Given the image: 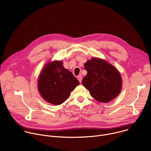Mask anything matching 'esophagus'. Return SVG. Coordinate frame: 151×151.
<instances>
[{
  "mask_svg": "<svg viewBox=\"0 0 151 151\" xmlns=\"http://www.w3.org/2000/svg\"><path fill=\"white\" fill-rule=\"evenodd\" d=\"M82 78L81 75H79V76H78V81H79L80 83H81V82H82Z\"/></svg>",
  "mask_w": 151,
  "mask_h": 151,
  "instance_id": "34e87169",
  "label": "esophagus"
}]
</instances>
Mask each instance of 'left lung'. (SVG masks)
<instances>
[{
  "label": "left lung",
  "instance_id": "left-lung-1",
  "mask_svg": "<svg viewBox=\"0 0 151 151\" xmlns=\"http://www.w3.org/2000/svg\"><path fill=\"white\" fill-rule=\"evenodd\" d=\"M87 74L82 83L96 100L107 103L114 100L121 92L122 78L118 70L106 61L93 58L85 63Z\"/></svg>",
  "mask_w": 151,
  "mask_h": 151
}]
</instances>
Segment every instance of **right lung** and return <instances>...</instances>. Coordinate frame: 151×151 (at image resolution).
<instances>
[{
  "label": "right lung",
  "instance_id": "right-lung-1",
  "mask_svg": "<svg viewBox=\"0 0 151 151\" xmlns=\"http://www.w3.org/2000/svg\"><path fill=\"white\" fill-rule=\"evenodd\" d=\"M79 84L72 73L64 68L63 62H48L42 69L38 79L40 94L47 102L59 105L65 101L70 93Z\"/></svg>",
  "mask_w": 151,
  "mask_h": 151
}]
</instances>
